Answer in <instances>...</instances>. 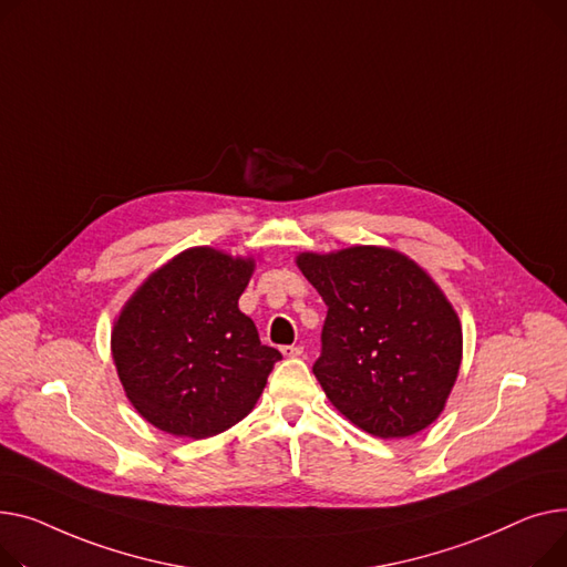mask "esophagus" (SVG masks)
Instances as JSON below:
<instances>
[{
    "instance_id": "1",
    "label": "esophagus",
    "mask_w": 567,
    "mask_h": 567,
    "mask_svg": "<svg viewBox=\"0 0 567 567\" xmlns=\"http://www.w3.org/2000/svg\"><path fill=\"white\" fill-rule=\"evenodd\" d=\"M281 352H284L286 357H302V354H305V348H302V346H286V348H281Z\"/></svg>"
}]
</instances>
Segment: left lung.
I'll return each mask as SVG.
<instances>
[{
  "mask_svg": "<svg viewBox=\"0 0 567 567\" xmlns=\"http://www.w3.org/2000/svg\"><path fill=\"white\" fill-rule=\"evenodd\" d=\"M297 268L327 305L313 375L348 421L382 440L435 421L457 380L462 327L432 277L386 247L305 251Z\"/></svg>",
  "mask_w": 567,
  "mask_h": 567,
  "instance_id": "left-lung-1",
  "label": "left lung"
}]
</instances>
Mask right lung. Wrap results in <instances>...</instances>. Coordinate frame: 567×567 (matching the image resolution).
<instances>
[{
	"mask_svg": "<svg viewBox=\"0 0 567 567\" xmlns=\"http://www.w3.org/2000/svg\"><path fill=\"white\" fill-rule=\"evenodd\" d=\"M256 262L192 247L132 295L112 331L118 380L151 425L206 440L243 421L281 352L238 309Z\"/></svg>",
	"mask_w": 567,
	"mask_h": 567,
	"instance_id": "right-lung-1",
	"label": "right lung"
}]
</instances>
